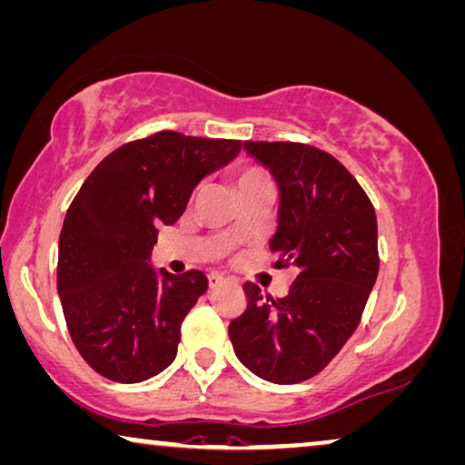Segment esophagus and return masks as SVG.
I'll return each mask as SVG.
<instances>
[{
  "label": "esophagus",
  "mask_w": 465,
  "mask_h": 465,
  "mask_svg": "<svg viewBox=\"0 0 465 465\" xmlns=\"http://www.w3.org/2000/svg\"><path fill=\"white\" fill-rule=\"evenodd\" d=\"M225 282V276H221V273H208V286L211 289H217V286H221Z\"/></svg>",
  "instance_id": "1"
}]
</instances>
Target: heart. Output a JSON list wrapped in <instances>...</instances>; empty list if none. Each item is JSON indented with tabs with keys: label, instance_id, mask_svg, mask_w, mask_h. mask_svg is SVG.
<instances>
[{
	"label": "heart",
	"instance_id": "1",
	"mask_svg": "<svg viewBox=\"0 0 465 465\" xmlns=\"http://www.w3.org/2000/svg\"><path fill=\"white\" fill-rule=\"evenodd\" d=\"M233 183L238 189L240 198L244 200L248 195L254 193H270L272 192V179L265 168L257 164H244L233 170Z\"/></svg>",
	"mask_w": 465,
	"mask_h": 465
}]
</instances>
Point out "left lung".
I'll use <instances>...</instances> for the list:
<instances>
[{"mask_svg": "<svg viewBox=\"0 0 465 465\" xmlns=\"http://www.w3.org/2000/svg\"><path fill=\"white\" fill-rule=\"evenodd\" d=\"M276 176L273 267H295L284 297L246 282V310L230 322L235 356L272 383H301L354 335L379 273L377 214L354 174L322 149L292 141H246Z\"/></svg>", "mask_w": 465, "mask_h": 465, "instance_id": "obj_1", "label": "left lung"}]
</instances>
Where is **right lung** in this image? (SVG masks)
Listing matches in <instances>:
<instances>
[{
	"label": "right lung",
	"mask_w": 465,
	"mask_h": 465,
	"mask_svg": "<svg viewBox=\"0 0 465 465\" xmlns=\"http://www.w3.org/2000/svg\"><path fill=\"white\" fill-rule=\"evenodd\" d=\"M240 147L160 130L124 143L84 181L58 240L56 289L69 335L99 375L139 383L173 364L208 280L200 270L153 272L158 227L173 225L202 176Z\"/></svg>",
	"instance_id": "add662e5"
}]
</instances>
